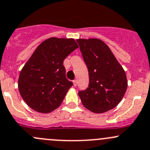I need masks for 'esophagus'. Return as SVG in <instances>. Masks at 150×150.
<instances>
[{"label": "esophagus", "instance_id": "obj_1", "mask_svg": "<svg viewBox=\"0 0 150 150\" xmlns=\"http://www.w3.org/2000/svg\"><path fill=\"white\" fill-rule=\"evenodd\" d=\"M77 84H78V82H77L76 80H73V85L74 86H77Z\"/></svg>", "mask_w": 150, "mask_h": 150}]
</instances>
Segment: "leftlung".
I'll use <instances>...</instances> for the list:
<instances>
[{"instance_id": "8db88e82", "label": "left lung", "mask_w": 150, "mask_h": 150, "mask_svg": "<svg viewBox=\"0 0 150 150\" xmlns=\"http://www.w3.org/2000/svg\"><path fill=\"white\" fill-rule=\"evenodd\" d=\"M77 42L89 75L88 88L78 92L80 100L92 112H106L120 103L125 94V72L103 41L80 39Z\"/></svg>"}]
</instances>
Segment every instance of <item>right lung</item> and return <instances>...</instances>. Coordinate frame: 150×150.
Instances as JSON below:
<instances>
[{
	"label": "right lung",
	"mask_w": 150,
	"mask_h": 150,
	"mask_svg": "<svg viewBox=\"0 0 150 150\" xmlns=\"http://www.w3.org/2000/svg\"><path fill=\"white\" fill-rule=\"evenodd\" d=\"M78 48L73 39L52 37L39 45L20 72L18 90L34 111L50 113L60 105L73 86L67 79L64 59Z\"/></svg>",
	"instance_id": "obj_1"
}]
</instances>
